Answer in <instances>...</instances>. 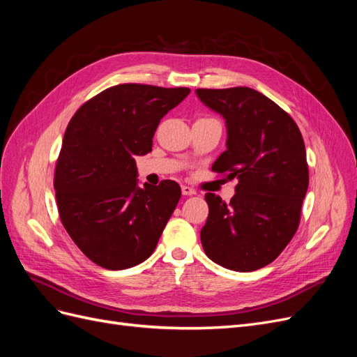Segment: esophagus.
<instances>
[{
	"label": "esophagus",
	"mask_w": 357,
	"mask_h": 357,
	"mask_svg": "<svg viewBox=\"0 0 357 357\" xmlns=\"http://www.w3.org/2000/svg\"><path fill=\"white\" fill-rule=\"evenodd\" d=\"M181 193H183V195H185V197H192V195H195L197 190L193 189V188H190V186L183 185V186H181Z\"/></svg>",
	"instance_id": "1"
}]
</instances>
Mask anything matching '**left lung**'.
Segmentation results:
<instances>
[{"mask_svg": "<svg viewBox=\"0 0 357 357\" xmlns=\"http://www.w3.org/2000/svg\"><path fill=\"white\" fill-rule=\"evenodd\" d=\"M197 95L223 116L228 131L226 150L211 169L238 180L229 204L205 193L204 252L232 271H256L284 250L299 226L308 189L304 139L294 119L252 88L197 89Z\"/></svg>", "mask_w": 357, "mask_h": 357, "instance_id": "1", "label": "left lung"}]
</instances>
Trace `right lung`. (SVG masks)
<instances>
[{"instance_id":"1","label":"right lung","mask_w":357,"mask_h":357,"mask_svg":"<svg viewBox=\"0 0 357 357\" xmlns=\"http://www.w3.org/2000/svg\"><path fill=\"white\" fill-rule=\"evenodd\" d=\"M188 88L112 86L75 112L62 139L53 186L63 228L91 261L125 269L155 252L181 189L138 188L135 156L152 152L156 128Z\"/></svg>"}]
</instances>
